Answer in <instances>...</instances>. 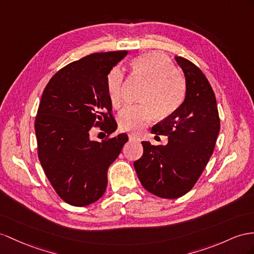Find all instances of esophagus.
Masks as SVG:
<instances>
[{"label":"esophagus","mask_w":254,"mask_h":254,"mask_svg":"<svg viewBox=\"0 0 254 254\" xmlns=\"http://www.w3.org/2000/svg\"><path fill=\"white\" fill-rule=\"evenodd\" d=\"M128 138H129V140H135V141H138V140H139L138 136H136V135H134V134H129V135H128Z\"/></svg>","instance_id":"34e87169"}]
</instances>
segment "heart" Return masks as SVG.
I'll list each match as a JSON object with an SVG mask.
<instances>
[{"instance_id":"heart-1","label":"heart","mask_w":254,"mask_h":254,"mask_svg":"<svg viewBox=\"0 0 254 254\" xmlns=\"http://www.w3.org/2000/svg\"><path fill=\"white\" fill-rule=\"evenodd\" d=\"M131 68L135 76L146 80V84L139 97L141 103L123 108L118 116V126L121 131L138 134L151 122L155 113L165 117L179 107L185 97L186 82L170 58L159 51L135 58ZM123 84V70L118 66L110 69L106 77V88L114 107L122 103Z\"/></svg>"}]
</instances>
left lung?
Listing matches in <instances>:
<instances>
[{
  "label": "left lung",
  "mask_w": 254,
  "mask_h": 254,
  "mask_svg": "<svg viewBox=\"0 0 254 254\" xmlns=\"http://www.w3.org/2000/svg\"><path fill=\"white\" fill-rule=\"evenodd\" d=\"M175 59L186 77L185 101L151 131L168 136V142L153 146L141 141L144 153L134 162L142 187L162 198H178L192 189L211 157L220 131L209 81L191 61L183 57Z\"/></svg>",
  "instance_id": "1"
}]
</instances>
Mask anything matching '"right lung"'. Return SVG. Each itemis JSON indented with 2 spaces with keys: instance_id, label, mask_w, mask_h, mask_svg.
I'll list each match as a JSON object with an SVG mask.
<instances>
[{
  "instance_id": "right-lung-1",
  "label": "right lung",
  "mask_w": 254,
  "mask_h": 254,
  "mask_svg": "<svg viewBox=\"0 0 254 254\" xmlns=\"http://www.w3.org/2000/svg\"><path fill=\"white\" fill-rule=\"evenodd\" d=\"M127 55V50L96 53L71 62L43 92L35 119L38 159L51 186L69 205L88 206L103 196L108 167L128 140L125 133L102 141L90 138L93 127L108 135L116 131L106 77Z\"/></svg>"
}]
</instances>
